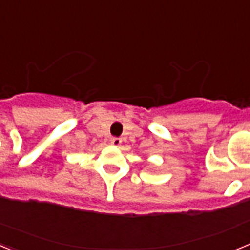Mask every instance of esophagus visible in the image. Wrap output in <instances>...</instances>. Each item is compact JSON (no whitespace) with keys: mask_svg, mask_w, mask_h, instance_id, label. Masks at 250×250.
<instances>
[{"mask_svg":"<svg viewBox=\"0 0 250 250\" xmlns=\"http://www.w3.org/2000/svg\"><path fill=\"white\" fill-rule=\"evenodd\" d=\"M121 143H123V140H121L120 138H112L111 139V145H114V146H120Z\"/></svg>","mask_w":250,"mask_h":250,"instance_id":"obj_1","label":"esophagus"}]
</instances>
